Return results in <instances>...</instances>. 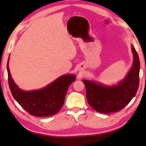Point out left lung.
<instances>
[{
	"instance_id": "obj_1",
	"label": "left lung",
	"mask_w": 146,
	"mask_h": 146,
	"mask_svg": "<svg viewBox=\"0 0 146 146\" xmlns=\"http://www.w3.org/2000/svg\"><path fill=\"white\" fill-rule=\"evenodd\" d=\"M133 64L127 75L117 85L108 86L93 80H83L88 102L93 110L109 114L119 111L126 106L137 92L139 86L140 60L131 46Z\"/></svg>"
}]
</instances>
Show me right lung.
I'll return each mask as SVG.
<instances>
[{"label":"right lung","mask_w":146,"mask_h":146,"mask_svg":"<svg viewBox=\"0 0 146 146\" xmlns=\"http://www.w3.org/2000/svg\"><path fill=\"white\" fill-rule=\"evenodd\" d=\"M7 64L8 84L12 95L27 112L36 117H49L57 113L64 104L69 86L76 80L75 75L67 74L56 78L41 90L24 91L15 83Z\"/></svg>","instance_id":"add662e5"}]
</instances>
